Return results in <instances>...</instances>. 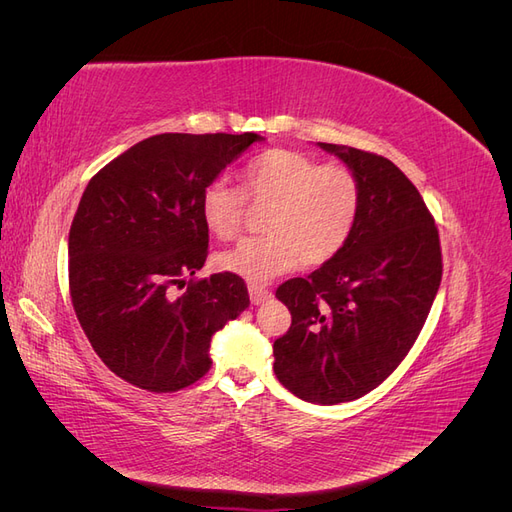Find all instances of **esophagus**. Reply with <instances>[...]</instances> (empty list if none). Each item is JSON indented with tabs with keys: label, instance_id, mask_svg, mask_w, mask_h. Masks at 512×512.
I'll list each match as a JSON object with an SVG mask.
<instances>
[{
	"label": "esophagus",
	"instance_id": "esophagus-1",
	"mask_svg": "<svg viewBox=\"0 0 512 512\" xmlns=\"http://www.w3.org/2000/svg\"><path fill=\"white\" fill-rule=\"evenodd\" d=\"M247 290H250V301L254 305H260V303H265V301L271 299V292L267 288H262V286L250 284V286H247Z\"/></svg>",
	"mask_w": 512,
	"mask_h": 512
}]
</instances>
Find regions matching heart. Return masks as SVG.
I'll return each mask as SVG.
<instances>
[{
    "label": "heart",
    "instance_id": "obj_1",
    "mask_svg": "<svg viewBox=\"0 0 512 512\" xmlns=\"http://www.w3.org/2000/svg\"><path fill=\"white\" fill-rule=\"evenodd\" d=\"M247 195L269 205L262 237H247L218 256L222 271L262 284L271 277L318 267L344 250L361 213V181L344 164H322L301 151L271 149L243 168V190L226 179L200 192V218L218 239L243 226Z\"/></svg>",
    "mask_w": 512,
    "mask_h": 512
}]
</instances>
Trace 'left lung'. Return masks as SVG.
<instances>
[{
    "label": "left lung",
    "mask_w": 512,
    "mask_h": 512,
    "mask_svg": "<svg viewBox=\"0 0 512 512\" xmlns=\"http://www.w3.org/2000/svg\"><path fill=\"white\" fill-rule=\"evenodd\" d=\"M318 145L359 177L361 213L342 252L277 288L292 324L275 339L273 371L303 401L335 406L404 361L438 294L442 250L423 196L391 160Z\"/></svg>",
    "instance_id": "8db88e82"
}]
</instances>
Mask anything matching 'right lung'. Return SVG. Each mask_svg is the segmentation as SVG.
<instances>
[{"instance_id": "1", "label": "right lung", "mask_w": 512, "mask_h": 512, "mask_svg": "<svg viewBox=\"0 0 512 512\" xmlns=\"http://www.w3.org/2000/svg\"><path fill=\"white\" fill-rule=\"evenodd\" d=\"M256 141L156 134L87 183L68 237L70 297L102 363L138 389L175 393L203 378L213 333L250 305L239 275L194 273L209 247L200 192Z\"/></svg>"}]
</instances>
